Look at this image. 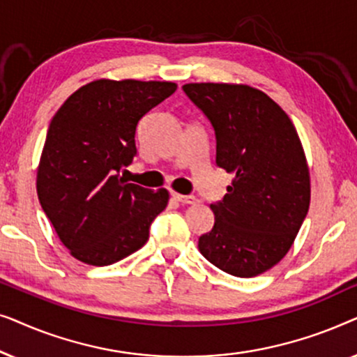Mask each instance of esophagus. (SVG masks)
Masks as SVG:
<instances>
[{"instance_id":"34e87169","label":"esophagus","mask_w":357,"mask_h":357,"mask_svg":"<svg viewBox=\"0 0 357 357\" xmlns=\"http://www.w3.org/2000/svg\"><path fill=\"white\" fill-rule=\"evenodd\" d=\"M172 197L180 202L182 204H195L198 202L197 198L192 197V195H180V193H172Z\"/></svg>"}]
</instances>
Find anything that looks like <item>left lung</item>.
Listing matches in <instances>:
<instances>
[{
  "instance_id": "8db88e82",
  "label": "left lung",
  "mask_w": 357,
  "mask_h": 357,
  "mask_svg": "<svg viewBox=\"0 0 357 357\" xmlns=\"http://www.w3.org/2000/svg\"><path fill=\"white\" fill-rule=\"evenodd\" d=\"M185 94L211 121L216 164L232 174L214 226L198 241L219 270L253 278L278 265L310 204V174L296 126L265 92L247 84L190 82Z\"/></svg>"
}]
</instances>
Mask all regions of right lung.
<instances>
[{"label":"right lung","instance_id":"right-lung-1","mask_svg":"<svg viewBox=\"0 0 357 357\" xmlns=\"http://www.w3.org/2000/svg\"><path fill=\"white\" fill-rule=\"evenodd\" d=\"M169 81L96 79L68 97L50 121L37 195L58 238L76 260L107 266L139 250L169 192L126 183L141 116L172 96Z\"/></svg>","mask_w":357,"mask_h":357}]
</instances>
